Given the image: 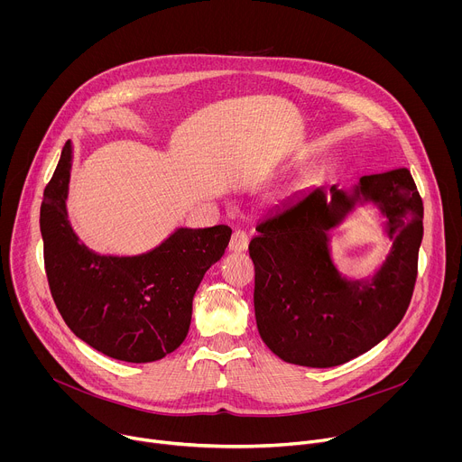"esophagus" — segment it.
<instances>
[{
	"label": "esophagus",
	"mask_w": 462,
	"mask_h": 462,
	"mask_svg": "<svg viewBox=\"0 0 462 462\" xmlns=\"http://www.w3.org/2000/svg\"><path fill=\"white\" fill-rule=\"evenodd\" d=\"M246 246H248V236H246V232L236 230V232L232 234L228 250H230V252H245Z\"/></svg>",
	"instance_id": "esophagus-1"
}]
</instances>
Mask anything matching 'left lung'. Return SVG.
I'll list each match as a JSON object with an SVG mask.
<instances>
[{
  "mask_svg": "<svg viewBox=\"0 0 462 462\" xmlns=\"http://www.w3.org/2000/svg\"><path fill=\"white\" fill-rule=\"evenodd\" d=\"M373 202L393 239L373 279L339 274L328 230ZM424 207L406 168L360 177L349 191L316 186L255 226L254 310L261 340L283 362L335 367L380 344L404 318L417 282Z\"/></svg>",
  "mask_w": 462,
  "mask_h": 462,
  "instance_id": "left-lung-1",
  "label": "left lung"
}]
</instances>
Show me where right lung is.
Returning <instances> with one entry per match:
<instances>
[{
    "label": "right lung",
    "mask_w": 462,
    "mask_h": 462,
    "mask_svg": "<svg viewBox=\"0 0 462 462\" xmlns=\"http://www.w3.org/2000/svg\"><path fill=\"white\" fill-rule=\"evenodd\" d=\"M73 144L68 141L40 208L52 300L71 331L115 360L146 364L186 338L191 301L205 273L228 246L226 225L177 228L139 255H102L80 243L68 219Z\"/></svg>",
    "instance_id": "obj_1"
}]
</instances>
